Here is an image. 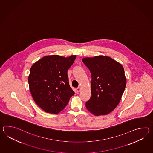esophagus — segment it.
I'll use <instances>...</instances> for the list:
<instances>
[{
	"mask_svg": "<svg viewBox=\"0 0 153 153\" xmlns=\"http://www.w3.org/2000/svg\"><path fill=\"white\" fill-rule=\"evenodd\" d=\"M76 90H77V92H79L81 91V88H80V87H78V88H77L76 89Z\"/></svg>",
	"mask_w": 153,
	"mask_h": 153,
	"instance_id": "obj_1",
	"label": "esophagus"
}]
</instances>
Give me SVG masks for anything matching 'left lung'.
Segmentation results:
<instances>
[{"label": "left lung", "mask_w": 153, "mask_h": 153, "mask_svg": "<svg viewBox=\"0 0 153 153\" xmlns=\"http://www.w3.org/2000/svg\"><path fill=\"white\" fill-rule=\"evenodd\" d=\"M83 62L91 74V94L86 108L94 115H105L119 104L126 85L122 65L106 56L85 58Z\"/></svg>", "instance_id": "8db88e82"}]
</instances>
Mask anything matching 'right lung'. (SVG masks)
I'll list each match as a JSON object with an SVG mask.
<instances>
[{"mask_svg":"<svg viewBox=\"0 0 153 153\" xmlns=\"http://www.w3.org/2000/svg\"><path fill=\"white\" fill-rule=\"evenodd\" d=\"M76 58L45 56L32 66L28 78L30 90L35 102L45 112L57 114L75 94L69 85L68 70Z\"/></svg>","mask_w":153,"mask_h":153,"instance_id":"1","label":"right lung"}]
</instances>
